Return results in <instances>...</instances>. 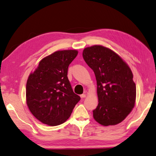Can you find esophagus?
Returning <instances> with one entry per match:
<instances>
[{
	"mask_svg": "<svg viewBox=\"0 0 156 156\" xmlns=\"http://www.w3.org/2000/svg\"><path fill=\"white\" fill-rule=\"evenodd\" d=\"M86 94H81L80 95V98H86Z\"/></svg>",
	"mask_w": 156,
	"mask_h": 156,
	"instance_id": "obj_1",
	"label": "esophagus"
}]
</instances>
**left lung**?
<instances>
[{"instance_id": "8db88e82", "label": "left lung", "mask_w": 156, "mask_h": 156, "mask_svg": "<svg viewBox=\"0 0 156 156\" xmlns=\"http://www.w3.org/2000/svg\"><path fill=\"white\" fill-rule=\"evenodd\" d=\"M82 56L97 81L99 103L93 111L94 120L104 126L120 123L132 110L136 99L130 67L116 53L101 45L86 48Z\"/></svg>"}]
</instances>
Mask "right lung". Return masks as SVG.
Masks as SVG:
<instances>
[{"label":"right lung","instance_id":"add662e5","mask_svg":"<svg viewBox=\"0 0 156 156\" xmlns=\"http://www.w3.org/2000/svg\"><path fill=\"white\" fill-rule=\"evenodd\" d=\"M77 50L57 51L43 58L27 80L26 103L43 123L57 126L65 122L80 98L74 93L67 77Z\"/></svg>","mask_w":156,"mask_h":156}]
</instances>
